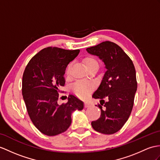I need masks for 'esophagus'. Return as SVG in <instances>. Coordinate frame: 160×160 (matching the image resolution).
<instances>
[{
  "label": "esophagus",
  "mask_w": 160,
  "mask_h": 160,
  "mask_svg": "<svg viewBox=\"0 0 160 160\" xmlns=\"http://www.w3.org/2000/svg\"><path fill=\"white\" fill-rule=\"evenodd\" d=\"M84 107H85V108L90 107V104H89L88 102H87V101H85V103H84Z\"/></svg>",
  "instance_id": "esophagus-1"
}]
</instances>
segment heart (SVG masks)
<instances>
[{
    "instance_id": "heart-1",
    "label": "heart",
    "mask_w": 160,
    "mask_h": 160,
    "mask_svg": "<svg viewBox=\"0 0 160 160\" xmlns=\"http://www.w3.org/2000/svg\"><path fill=\"white\" fill-rule=\"evenodd\" d=\"M83 62L88 70L92 68H98V62L95 58L92 56H87L83 59ZM71 67V64H68L67 67V73L68 74V70ZM93 89V85L90 83L82 81H77L72 86V91L76 96L81 98H85L89 96Z\"/></svg>"
}]
</instances>
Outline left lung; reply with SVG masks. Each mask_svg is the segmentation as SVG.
I'll list each match as a JSON object with an SVG mask.
<instances>
[{
  "label": "left lung",
  "instance_id": "8db88e82",
  "mask_svg": "<svg viewBox=\"0 0 160 160\" xmlns=\"http://www.w3.org/2000/svg\"><path fill=\"white\" fill-rule=\"evenodd\" d=\"M87 52L98 56L107 71L93 98L100 99V118L92 122L96 131L105 134L118 132L127 122L133 108L137 89L136 71L133 62L119 45L104 41L86 49ZM107 98V102L103 100ZM105 107L104 110L102 106Z\"/></svg>",
  "mask_w": 160,
  "mask_h": 160
}]
</instances>
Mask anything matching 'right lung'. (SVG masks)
<instances>
[{
  "label": "right lung",
  "mask_w": 160,
  "mask_h": 160,
  "mask_svg": "<svg viewBox=\"0 0 160 160\" xmlns=\"http://www.w3.org/2000/svg\"><path fill=\"white\" fill-rule=\"evenodd\" d=\"M79 52L49 47L32 57L24 70L22 90L26 109L35 127L45 135L65 132L71 124L72 112L83 108V102L73 95L67 103L58 104L66 68Z\"/></svg>",
  "instance_id": "obj_1"
}]
</instances>
